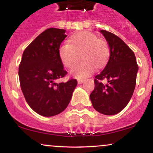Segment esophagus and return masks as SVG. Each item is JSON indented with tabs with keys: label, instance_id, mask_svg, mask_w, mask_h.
I'll use <instances>...</instances> for the list:
<instances>
[{
	"label": "esophagus",
	"instance_id": "1",
	"mask_svg": "<svg viewBox=\"0 0 153 153\" xmlns=\"http://www.w3.org/2000/svg\"><path fill=\"white\" fill-rule=\"evenodd\" d=\"M83 82H84V79H79V80H78V84H81Z\"/></svg>",
	"mask_w": 153,
	"mask_h": 153
}]
</instances>
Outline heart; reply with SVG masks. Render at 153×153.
<instances>
[{
	"label": "heart",
	"instance_id": "heart-1",
	"mask_svg": "<svg viewBox=\"0 0 153 153\" xmlns=\"http://www.w3.org/2000/svg\"><path fill=\"white\" fill-rule=\"evenodd\" d=\"M80 54L82 60L72 70V73L78 78H85L97 68L106 65L109 57V48L106 42L99 39L88 31H80L68 39V44H62L59 48V57L66 68L74 66Z\"/></svg>",
	"mask_w": 153,
	"mask_h": 153
}]
</instances>
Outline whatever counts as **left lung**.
<instances>
[{
  "instance_id": "left-lung-1",
  "label": "left lung",
  "mask_w": 153,
  "mask_h": 153,
  "mask_svg": "<svg viewBox=\"0 0 153 153\" xmlns=\"http://www.w3.org/2000/svg\"><path fill=\"white\" fill-rule=\"evenodd\" d=\"M110 48L106 67L94 79L90 95L94 108L105 115L117 114L130 101L136 85L138 65L134 53L117 35L101 30ZM106 79V84L101 80Z\"/></svg>"
}]
</instances>
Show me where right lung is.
Segmentation results:
<instances>
[{"label":"right lung","mask_w":153,"mask_h":153,"mask_svg":"<svg viewBox=\"0 0 153 153\" xmlns=\"http://www.w3.org/2000/svg\"><path fill=\"white\" fill-rule=\"evenodd\" d=\"M66 36L65 29H46L25 49L19 65V81L26 102L44 117L65 109L78 84L75 79L56 82L68 73L59 57V46Z\"/></svg>","instance_id":"add662e5"}]
</instances>
